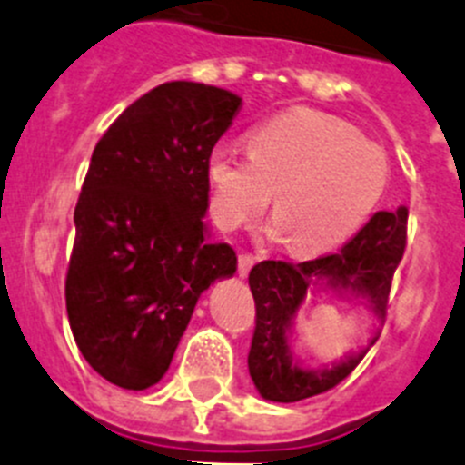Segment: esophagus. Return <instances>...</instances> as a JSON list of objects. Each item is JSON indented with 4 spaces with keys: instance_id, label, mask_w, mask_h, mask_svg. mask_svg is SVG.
<instances>
[{
    "instance_id": "1",
    "label": "esophagus",
    "mask_w": 465,
    "mask_h": 465,
    "mask_svg": "<svg viewBox=\"0 0 465 465\" xmlns=\"http://www.w3.org/2000/svg\"><path fill=\"white\" fill-rule=\"evenodd\" d=\"M254 263H257V257H254V254H250V252L238 254V272H241L242 277H245L247 272L252 271Z\"/></svg>"
}]
</instances>
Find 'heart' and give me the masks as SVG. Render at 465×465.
<instances>
[{"label": "heart", "instance_id": "heart-1", "mask_svg": "<svg viewBox=\"0 0 465 465\" xmlns=\"http://www.w3.org/2000/svg\"><path fill=\"white\" fill-rule=\"evenodd\" d=\"M250 158L208 153L211 211L223 229L252 224L272 193L275 236L296 254H323L362 227L388 185V158L346 121L310 107L282 112L250 133Z\"/></svg>", "mask_w": 465, "mask_h": 465}]
</instances>
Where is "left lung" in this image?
I'll return each instance as SVG.
<instances>
[{"mask_svg":"<svg viewBox=\"0 0 465 465\" xmlns=\"http://www.w3.org/2000/svg\"><path fill=\"white\" fill-rule=\"evenodd\" d=\"M406 232L409 208L379 211L337 252L302 263L268 259L250 271V289L257 314L247 367L263 399L292 403L316 397L340 385L358 367L364 353L335 364L332 370H301L289 351V323L314 280H325L331 286L362 293L374 302L376 312L383 314L394 271L406 250Z\"/></svg>","mask_w":465,"mask_h":465,"instance_id":"obj_1","label":"left lung"}]
</instances>
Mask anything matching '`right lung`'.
Wrapping results in <instances>:
<instances>
[{
  "label": "right lung",
  "instance_id": "obj_1",
  "mask_svg": "<svg viewBox=\"0 0 465 465\" xmlns=\"http://www.w3.org/2000/svg\"><path fill=\"white\" fill-rule=\"evenodd\" d=\"M241 98L167 82L105 130L75 206L66 310L75 344L103 379L146 390L169 370L199 293L236 271L206 238V160Z\"/></svg>",
  "mask_w": 465,
  "mask_h": 465
}]
</instances>
